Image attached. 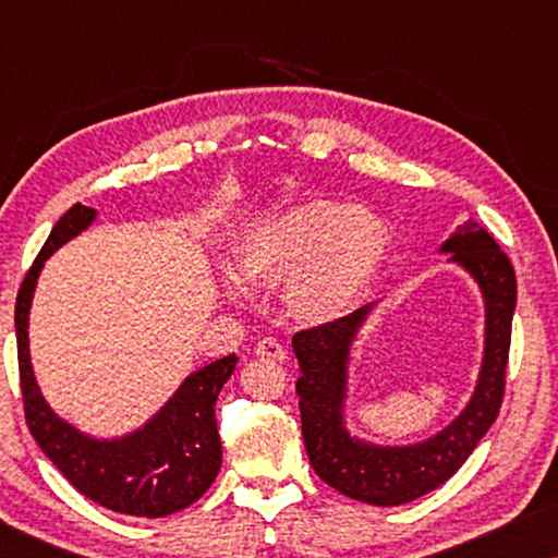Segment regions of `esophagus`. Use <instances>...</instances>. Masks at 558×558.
I'll use <instances>...</instances> for the list:
<instances>
[{"instance_id":"1","label":"esophagus","mask_w":558,"mask_h":558,"mask_svg":"<svg viewBox=\"0 0 558 558\" xmlns=\"http://www.w3.org/2000/svg\"><path fill=\"white\" fill-rule=\"evenodd\" d=\"M256 355L258 357H271V361H287V348L281 345L279 340L274 338H264L256 342Z\"/></svg>"}]
</instances>
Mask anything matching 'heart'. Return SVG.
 <instances>
[{
  "label": "heart",
  "instance_id": "obj_1",
  "mask_svg": "<svg viewBox=\"0 0 558 558\" xmlns=\"http://www.w3.org/2000/svg\"><path fill=\"white\" fill-rule=\"evenodd\" d=\"M391 228L378 213L348 203L304 201L281 208L243 233L233 266L251 284L287 281V304L310 325L345 317L391 254ZM220 287L231 300L246 289L223 269Z\"/></svg>",
  "mask_w": 558,
  "mask_h": 558
}]
</instances>
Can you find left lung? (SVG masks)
<instances>
[{"mask_svg":"<svg viewBox=\"0 0 558 558\" xmlns=\"http://www.w3.org/2000/svg\"><path fill=\"white\" fill-rule=\"evenodd\" d=\"M439 254H449L447 262L468 271L483 294L485 345L470 401L432 437L411 445H376L348 429L350 357L376 302L292 338L302 371L296 393L310 464L335 490L368 506H403L445 485L475 452L500 411L515 312V271L493 235L472 218L457 226Z\"/></svg>","mask_w":558,"mask_h":558,"instance_id":"8db88e82","label":"left lung"}]
</instances>
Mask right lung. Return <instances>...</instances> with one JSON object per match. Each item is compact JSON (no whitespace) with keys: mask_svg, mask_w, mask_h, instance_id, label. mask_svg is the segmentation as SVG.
<instances>
[{"mask_svg":"<svg viewBox=\"0 0 558 558\" xmlns=\"http://www.w3.org/2000/svg\"><path fill=\"white\" fill-rule=\"evenodd\" d=\"M96 216L94 208L75 203L52 226L20 287L14 332L25 418L45 457L88 500L113 513L162 518L193 506L218 475L223 449L216 424V401L239 357L226 355L190 373L155 416L121 437H94L58 416L45 401L29 361V307L45 262L63 243L86 231Z\"/></svg>","mask_w":558,"mask_h":558,"instance_id":"add662e5","label":"right lung"}]
</instances>
